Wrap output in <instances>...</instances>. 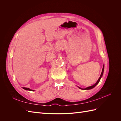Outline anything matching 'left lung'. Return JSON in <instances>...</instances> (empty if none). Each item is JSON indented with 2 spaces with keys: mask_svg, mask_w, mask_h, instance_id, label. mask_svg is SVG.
Instances as JSON below:
<instances>
[{
  "mask_svg": "<svg viewBox=\"0 0 121 121\" xmlns=\"http://www.w3.org/2000/svg\"><path fill=\"white\" fill-rule=\"evenodd\" d=\"M104 66H103V68H102V72H101V75H100V77L99 78V79H98V80H97V81L96 82V83L95 84H94L93 85H92V86H89V87H87V88H84V89H83V88H80V87H79L80 89H84V90H89V89H92V88H94L95 86L99 82V81H100V79H101V78L102 77V75H103V73H104Z\"/></svg>",
  "mask_w": 121,
  "mask_h": 121,
  "instance_id": "1",
  "label": "left lung"
}]
</instances>
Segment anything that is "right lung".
Masks as SVG:
<instances>
[{
	"label": "right lung",
	"mask_w": 121,
	"mask_h": 121,
	"mask_svg": "<svg viewBox=\"0 0 121 121\" xmlns=\"http://www.w3.org/2000/svg\"><path fill=\"white\" fill-rule=\"evenodd\" d=\"M23 89H24L25 90H29V91H34V90H32V89H29V88L23 87Z\"/></svg>",
	"instance_id": "1"
}]
</instances>
